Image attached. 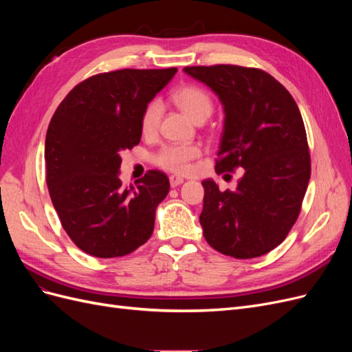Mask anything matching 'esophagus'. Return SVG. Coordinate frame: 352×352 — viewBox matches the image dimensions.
<instances>
[{
    "instance_id": "obj_1",
    "label": "esophagus",
    "mask_w": 352,
    "mask_h": 352,
    "mask_svg": "<svg viewBox=\"0 0 352 352\" xmlns=\"http://www.w3.org/2000/svg\"><path fill=\"white\" fill-rule=\"evenodd\" d=\"M168 180H170V185H172V188H176V186L184 184V179L179 177V176H170Z\"/></svg>"
}]
</instances>
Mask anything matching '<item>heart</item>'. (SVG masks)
<instances>
[{"label":"heart","instance_id":"heart-1","mask_svg":"<svg viewBox=\"0 0 352 352\" xmlns=\"http://www.w3.org/2000/svg\"><path fill=\"white\" fill-rule=\"evenodd\" d=\"M172 101L182 109L194 122L206 120L212 111V100L207 91L195 85H184L172 92ZM162 104L157 100L146 104L141 117V131L150 136L155 133L162 120ZM201 155L198 145H164L154 155V164L173 173L189 172L190 163Z\"/></svg>","mask_w":352,"mask_h":352}]
</instances>
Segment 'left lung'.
<instances>
[{"label":"left lung","mask_w":352,"mask_h":352,"mask_svg":"<svg viewBox=\"0 0 352 352\" xmlns=\"http://www.w3.org/2000/svg\"><path fill=\"white\" fill-rule=\"evenodd\" d=\"M225 107L216 158L219 175L243 168L236 190L207 179L199 223L216 251L255 258L285 241L301 212L311 175L300 109L280 82L261 69L233 65L189 66Z\"/></svg>","instance_id":"8db88e82"}]
</instances>
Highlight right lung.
Instances as JSON below:
<instances>
[{"label":"right lung","mask_w":352,"mask_h":352,"mask_svg":"<svg viewBox=\"0 0 352 352\" xmlns=\"http://www.w3.org/2000/svg\"><path fill=\"white\" fill-rule=\"evenodd\" d=\"M170 69L98 73L61 101L45 138L47 185L63 229L92 257H123L151 238L166 173L148 170L135 185L119 179L122 151L141 141V117L175 76Z\"/></svg>","instance_id":"add662e5"}]
</instances>
